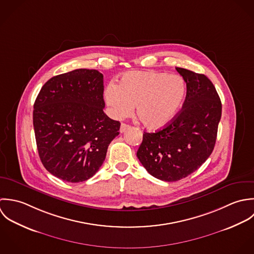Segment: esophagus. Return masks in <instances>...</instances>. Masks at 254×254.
Here are the masks:
<instances>
[{
	"label": "esophagus",
	"mask_w": 254,
	"mask_h": 254,
	"mask_svg": "<svg viewBox=\"0 0 254 254\" xmlns=\"http://www.w3.org/2000/svg\"><path fill=\"white\" fill-rule=\"evenodd\" d=\"M130 128V126L129 125H127V124H122L121 125V127H120V132H125L126 130L129 129Z\"/></svg>",
	"instance_id": "1"
}]
</instances>
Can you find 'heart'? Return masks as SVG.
<instances>
[{
	"label": "heart",
	"instance_id": "b5f03b06",
	"mask_svg": "<svg viewBox=\"0 0 254 254\" xmlns=\"http://www.w3.org/2000/svg\"><path fill=\"white\" fill-rule=\"evenodd\" d=\"M186 95L187 84L181 75L152 70L127 72L119 85L111 82L104 91L113 118L125 119L136 106L137 118L149 129L169 125L180 112Z\"/></svg>",
	"mask_w": 254,
	"mask_h": 254
}]
</instances>
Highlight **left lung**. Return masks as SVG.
<instances>
[{
  "mask_svg": "<svg viewBox=\"0 0 254 254\" xmlns=\"http://www.w3.org/2000/svg\"><path fill=\"white\" fill-rule=\"evenodd\" d=\"M187 83L182 110L164 128L144 132L136 156L156 179L177 182L195 172L214 149L222 104L204 74L176 67Z\"/></svg>",
  "mask_w": 254,
  "mask_h": 254,
  "instance_id": "obj_1",
  "label": "left lung"
}]
</instances>
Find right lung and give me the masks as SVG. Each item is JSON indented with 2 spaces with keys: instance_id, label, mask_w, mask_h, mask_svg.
<instances>
[{
  "instance_id": "add662e5",
  "label": "right lung",
  "mask_w": 254,
  "mask_h": 254,
  "mask_svg": "<svg viewBox=\"0 0 254 254\" xmlns=\"http://www.w3.org/2000/svg\"><path fill=\"white\" fill-rule=\"evenodd\" d=\"M103 74L78 68L50 78L33 110V127L40 160L53 176L80 183L101 167L121 123L103 111Z\"/></svg>"
}]
</instances>
